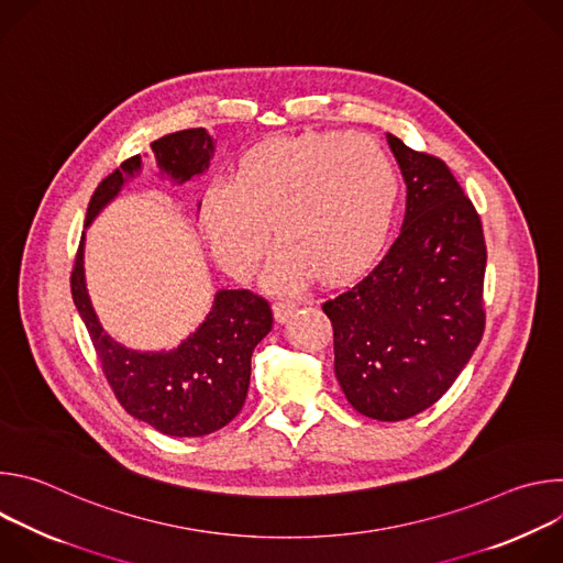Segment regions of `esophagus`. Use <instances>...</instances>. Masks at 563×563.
I'll list each match as a JSON object with an SVG mask.
<instances>
[{"label": "esophagus", "instance_id": "1", "mask_svg": "<svg viewBox=\"0 0 563 563\" xmlns=\"http://www.w3.org/2000/svg\"><path fill=\"white\" fill-rule=\"evenodd\" d=\"M296 307H298L296 300H278L274 305V316H276L278 323H285V320L296 311Z\"/></svg>", "mask_w": 563, "mask_h": 563}]
</instances>
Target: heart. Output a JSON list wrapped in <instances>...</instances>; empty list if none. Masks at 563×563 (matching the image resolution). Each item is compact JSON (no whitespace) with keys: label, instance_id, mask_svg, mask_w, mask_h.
<instances>
[{"label":"heart","instance_id":"1","mask_svg":"<svg viewBox=\"0 0 563 563\" xmlns=\"http://www.w3.org/2000/svg\"><path fill=\"white\" fill-rule=\"evenodd\" d=\"M398 194L394 159L372 137H283L240 159L233 180L207 189L200 222L233 278L258 269L269 222L278 240L269 280L291 289L313 274L334 283L363 272L385 243Z\"/></svg>","mask_w":563,"mask_h":563}]
</instances>
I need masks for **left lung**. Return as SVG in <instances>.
Wrapping results in <instances>:
<instances>
[{"mask_svg":"<svg viewBox=\"0 0 563 563\" xmlns=\"http://www.w3.org/2000/svg\"><path fill=\"white\" fill-rule=\"evenodd\" d=\"M408 198L383 261L323 302L334 372L352 408L404 421L452 387L486 328L481 218L441 157L387 133Z\"/></svg>","mask_w":563,"mask_h":563,"instance_id":"8db88e82","label":"left lung"}]
</instances>
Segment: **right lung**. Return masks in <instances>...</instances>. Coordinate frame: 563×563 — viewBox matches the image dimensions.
<instances>
[{
    "mask_svg": "<svg viewBox=\"0 0 563 563\" xmlns=\"http://www.w3.org/2000/svg\"><path fill=\"white\" fill-rule=\"evenodd\" d=\"M157 169L183 185L200 176L213 155L205 129H187L151 142ZM142 169L133 155L91 196L87 227ZM73 302L82 316L102 372L120 406L167 437H205L224 428L245 406L254 347L269 334V302L250 289H220L205 323L176 350L137 352L113 341L91 305L85 280V233L70 274Z\"/></svg>",
    "mask_w": 563,
    "mask_h": 563,
    "instance_id": "obj_1",
    "label": "right lung"
}]
</instances>
